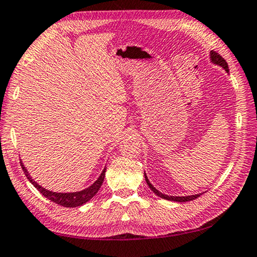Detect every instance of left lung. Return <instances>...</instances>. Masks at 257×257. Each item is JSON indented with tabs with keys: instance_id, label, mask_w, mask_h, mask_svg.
<instances>
[{
	"instance_id": "8db88e82",
	"label": "left lung",
	"mask_w": 257,
	"mask_h": 257,
	"mask_svg": "<svg viewBox=\"0 0 257 257\" xmlns=\"http://www.w3.org/2000/svg\"><path fill=\"white\" fill-rule=\"evenodd\" d=\"M210 61H211V63L214 64V66H218V67H221L224 69L225 71L228 74V66L226 63V61H225L223 57H221L218 53L211 51L210 52ZM144 177H145V181H147L148 186L150 187V189L155 193L157 196L164 198V200H167V201H172V202H188V201H193L195 198H197L198 196H201L202 194H195V195H188V196H170V195H166V194H163L160 193L158 189H156L155 187H153L152 183L150 182V180L148 179L147 174H145L144 172Z\"/></svg>"
}]
</instances>
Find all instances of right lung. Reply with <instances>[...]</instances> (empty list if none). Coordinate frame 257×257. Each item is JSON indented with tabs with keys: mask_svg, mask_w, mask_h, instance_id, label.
I'll use <instances>...</instances> for the list:
<instances>
[{
	"mask_svg": "<svg viewBox=\"0 0 257 257\" xmlns=\"http://www.w3.org/2000/svg\"><path fill=\"white\" fill-rule=\"evenodd\" d=\"M21 166L23 168V171H24L26 178L29 179V181L32 183V185L36 187V188L39 190L46 198H48V200H51L52 202L56 203V204L64 206V208H76V206H80L85 204L86 202H89L91 198L98 193L99 188L101 187L102 182H104L105 172H106V166H105L104 170L101 172V174L99 175V178L95 180L90 187H87L85 189L79 190V191H72V193H56V191L48 190L44 188V187H41L40 185H38V183L31 178L28 170H26L25 166L23 165L22 160H21Z\"/></svg>",
	"mask_w": 257,
	"mask_h": 257,
	"instance_id": "obj_1",
	"label": "right lung"
}]
</instances>
